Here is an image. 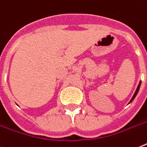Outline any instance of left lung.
Returning <instances> with one entry per match:
<instances>
[{
    "label": "left lung",
    "mask_w": 147,
    "mask_h": 147,
    "mask_svg": "<svg viewBox=\"0 0 147 147\" xmlns=\"http://www.w3.org/2000/svg\"><path fill=\"white\" fill-rule=\"evenodd\" d=\"M140 84H141V81H140V82H139V84H138V87H137L136 91H135V92H134V96H133V97H132V98H131V100H130V102H129V103H131V102H132V101L134 100V98H135V97H136L137 94H138V91H139V89H140Z\"/></svg>",
    "instance_id": "8db88e82"
}]
</instances>
